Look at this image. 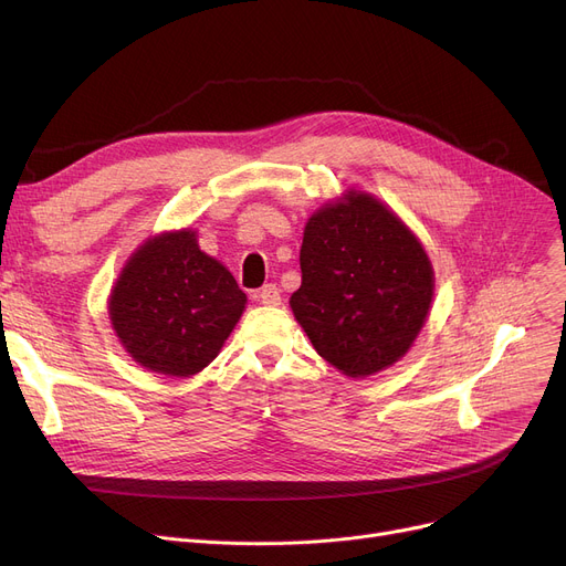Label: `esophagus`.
I'll return each instance as SVG.
<instances>
[{
    "mask_svg": "<svg viewBox=\"0 0 566 566\" xmlns=\"http://www.w3.org/2000/svg\"><path fill=\"white\" fill-rule=\"evenodd\" d=\"M256 301H259L261 305H268V307H277V305L282 303V298H280V289H277L275 284H265V286H261V289H259V293H256Z\"/></svg>",
    "mask_w": 566,
    "mask_h": 566,
    "instance_id": "esophagus-1",
    "label": "esophagus"
}]
</instances>
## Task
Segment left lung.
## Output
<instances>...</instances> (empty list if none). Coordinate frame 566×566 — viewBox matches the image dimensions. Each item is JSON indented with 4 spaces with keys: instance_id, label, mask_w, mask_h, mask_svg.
Here are the masks:
<instances>
[{
    "instance_id": "8db88e82",
    "label": "left lung",
    "mask_w": 566,
    "mask_h": 566,
    "mask_svg": "<svg viewBox=\"0 0 566 566\" xmlns=\"http://www.w3.org/2000/svg\"><path fill=\"white\" fill-rule=\"evenodd\" d=\"M291 310L325 363L348 378L392 367L424 328L433 265L420 238L369 192L346 190L307 220Z\"/></svg>"
}]
</instances>
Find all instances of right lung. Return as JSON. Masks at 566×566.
<instances>
[{"instance_id":"add662e5","label":"right lung","mask_w":566,"mask_h":566,"mask_svg":"<svg viewBox=\"0 0 566 566\" xmlns=\"http://www.w3.org/2000/svg\"><path fill=\"white\" fill-rule=\"evenodd\" d=\"M248 303L195 229L156 233L128 256L107 298L112 331L146 371L190 378L211 365Z\"/></svg>"}]
</instances>
